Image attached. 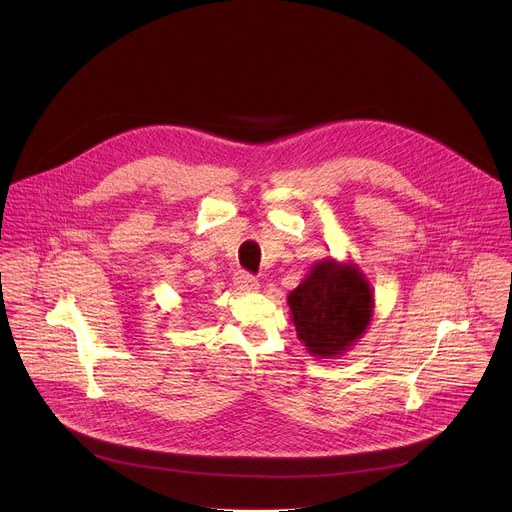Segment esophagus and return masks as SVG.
<instances>
[{"label": "esophagus", "instance_id": "esophagus-1", "mask_svg": "<svg viewBox=\"0 0 512 512\" xmlns=\"http://www.w3.org/2000/svg\"><path fill=\"white\" fill-rule=\"evenodd\" d=\"M235 285H237V289H241V291H255V289H259L257 277L251 275L249 271H237V273H235Z\"/></svg>", "mask_w": 512, "mask_h": 512}]
</instances>
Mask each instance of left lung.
Instances as JSON below:
<instances>
[{
    "label": "left lung",
    "mask_w": 512,
    "mask_h": 512,
    "mask_svg": "<svg viewBox=\"0 0 512 512\" xmlns=\"http://www.w3.org/2000/svg\"><path fill=\"white\" fill-rule=\"evenodd\" d=\"M287 306L306 350L316 358H336L371 326L375 289L356 263L326 257L289 291Z\"/></svg>",
    "instance_id": "1"
}]
</instances>
